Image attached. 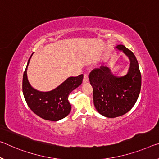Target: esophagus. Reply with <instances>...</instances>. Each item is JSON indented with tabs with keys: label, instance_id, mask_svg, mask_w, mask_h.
I'll return each mask as SVG.
<instances>
[{
	"label": "esophagus",
	"instance_id": "obj_1",
	"mask_svg": "<svg viewBox=\"0 0 159 159\" xmlns=\"http://www.w3.org/2000/svg\"><path fill=\"white\" fill-rule=\"evenodd\" d=\"M84 83H86L89 81V76H88L87 74H85L84 75V80H83Z\"/></svg>",
	"mask_w": 159,
	"mask_h": 159
}]
</instances>
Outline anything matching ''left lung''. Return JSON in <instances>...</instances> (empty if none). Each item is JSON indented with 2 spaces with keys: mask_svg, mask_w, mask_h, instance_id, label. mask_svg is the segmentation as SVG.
<instances>
[{
  "mask_svg": "<svg viewBox=\"0 0 159 159\" xmlns=\"http://www.w3.org/2000/svg\"><path fill=\"white\" fill-rule=\"evenodd\" d=\"M122 50L130 60L129 71L124 76L113 75L108 67L93 69L89 75L93 90V102L97 111L106 117L114 118L129 112L137 102L142 85V75L137 58L124 45Z\"/></svg>",
  "mask_w": 159,
  "mask_h": 159,
  "instance_id": "8db88e82",
  "label": "left lung"
}]
</instances>
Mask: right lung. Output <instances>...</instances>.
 <instances>
[{
  "label": "right lung",
  "instance_id": "right-lung-1",
  "mask_svg": "<svg viewBox=\"0 0 159 159\" xmlns=\"http://www.w3.org/2000/svg\"><path fill=\"white\" fill-rule=\"evenodd\" d=\"M30 58L22 79V92L25 101L32 111L42 119L49 121L63 119L69 114L71 110L68 100L69 95L81 84L84 75L68 78L61 85L51 91H38L30 85L27 79V69Z\"/></svg>",
  "mask_w": 159,
  "mask_h": 159
}]
</instances>
